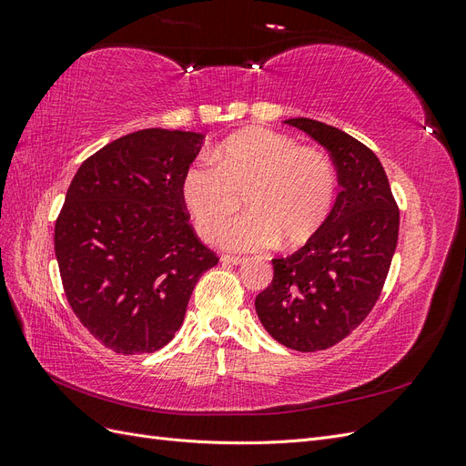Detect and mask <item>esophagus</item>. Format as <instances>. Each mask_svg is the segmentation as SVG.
Listing matches in <instances>:
<instances>
[{"mask_svg": "<svg viewBox=\"0 0 466 466\" xmlns=\"http://www.w3.org/2000/svg\"><path fill=\"white\" fill-rule=\"evenodd\" d=\"M223 264H243L245 258L243 257H233V255H221L219 258Z\"/></svg>", "mask_w": 466, "mask_h": 466, "instance_id": "esophagus-1", "label": "esophagus"}]
</instances>
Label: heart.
Returning a JSON list of instances; mask_svg holds the SVG:
<instances>
[{
	"label": "heart",
	"instance_id": "1",
	"mask_svg": "<svg viewBox=\"0 0 466 466\" xmlns=\"http://www.w3.org/2000/svg\"><path fill=\"white\" fill-rule=\"evenodd\" d=\"M336 192L329 155L262 128L228 137L180 178L182 206L206 241L246 194L248 214L218 228L219 245L231 250H262L279 238L286 247L307 243L329 219Z\"/></svg>",
	"mask_w": 466,
	"mask_h": 466
}]
</instances>
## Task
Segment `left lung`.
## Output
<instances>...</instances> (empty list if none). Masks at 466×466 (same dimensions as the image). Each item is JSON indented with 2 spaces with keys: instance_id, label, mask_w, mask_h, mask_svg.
<instances>
[{
  "instance_id": "obj_1",
  "label": "left lung",
  "mask_w": 466,
  "mask_h": 466,
  "mask_svg": "<svg viewBox=\"0 0 466 466\" xmlns=\"http://www.w3.org/2000/svg\"><path fill=\"white\" fill-rule=\"evenodd\" d=\"M329 149L338 192L322 228L286 258L257 295V315L274 340L298 351L327 350L371 313L399 241V206L377 155L356 137L311 118H289Z\"/></svg>"
}]
</instances>
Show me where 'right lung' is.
Returning <instances> with one entry per match:
<instances>
[{"mask_svg":"<svg viewBox=\"0 0 466 466\" xmlns=\"http://www.w3.org/2000/svg\"><path fill=\"white\" fill-rule=\"evenodd\" d=\"M202 134L147 128L81 163L54 228L69 307L116 354L175 338L200 276L219 258L194 233L180 178Z\"/></svg>","mask_w":466,"mask_h":466,"instance_id":"add662e5","label":"right lung"}]
</instances>
